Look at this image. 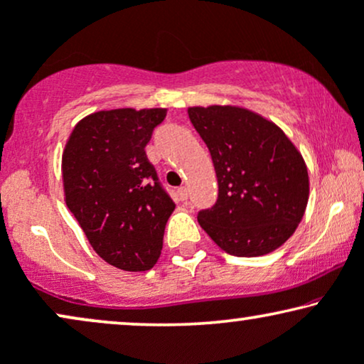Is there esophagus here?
Segmentation results:
<instances>
[{"mask_svg": "<svg viewBox=\"0 0 364 364\" xmlns=\"http://www.w3.org/2000/svg\"><path fill=\"white\" fill-rule=\"evenodd\" d=\"M178 198L181 201H186L188 200V188L186 186L179 188V190H178Z\"/></svg>", "mask_w": 364, "mask_h": 364, "instance_id": "esophagus-1", "label": "esophagus"}]
</instances>
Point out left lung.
Returning <instances> with one entry per match:
<instances>
[{
	"label": "left lung",
	"instance_id": "left-lung-1",
	"mask_svg": "<svg viewBox=\"0 0 364 364\" xmlns=\"http://www.w3.org/2000/svg\"><path fill=\"white\" fill-rule=\"evenodd\" d=\"M208 146L218 200L198 213L216 245L235 257L277 250L301 223L309 201V173L296 144L277 124L242 107H188Z\"/></svg>",
	"mask_w": 364,
	"mask_h": 364
}]
</instances>
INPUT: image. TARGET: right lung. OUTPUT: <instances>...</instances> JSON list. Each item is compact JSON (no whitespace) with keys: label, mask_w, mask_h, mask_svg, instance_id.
Wrapping results in <instances>:
<instances>
[{"label":"right lung","mask_w":364,"mask_h":364,"mask_svg":"<svg viewBox=\"0 0 364 364\" xmlns=\"http://www.w3.org/2000/svg\"><path fill=\"white\" fill-rule=\"evenodd\" d=\"M168 109H110L75 124L62 154L63 196L100 259L126 272L153 269L174 211L146 144Z\"/></svg>","instance_id":"right-lung-1"}]
</instances>
